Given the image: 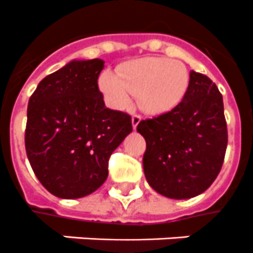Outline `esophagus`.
<instances>
[{
    "mask_svg": "<svg viewBox=\"0 0 253 253\" xmlns=\"http://www.w3.org/2000/svg\"><path fill=\"white\" fill-rule=\"evenodd\" d=\"M141 119H142V116L138 114H133L132 116V124H133V128L136 129L137 125L139 124V121H141Z\"/></svg>",
    "mask_w": 253,
    "mask_h": 253,
    "instance_id": "obj_1",
    "label": "esophagus"
}]
</instances>
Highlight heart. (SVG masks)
<instances>
[{"label":"heart","mask_w":253,"mask_h":253,"mask_svg":"<svg viewBox=\"0 0 253 253\" xmlns=\"http://www.w3.org/2000/svg\"><path fill=\"white\" fill-rule=\"evenodd\" d=\"M189 84L187 68L166 57H145L123 64L117 76L104 73L99 87L112 106L126 108L132 95H138L139 104L150 114L172 110L183 99Z\"/></svg>","instance_id":"heart-1"}]
</instances>
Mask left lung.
I'll return each instance as SVG.
<instances>
[{
	"mask_svg": "<svg viewBox=\"0 0 253 253\" xmlns=\"http://www.w3.org/2000/svg\"><path fill=\"white\" fill-rule=\"evenodd\" d=\"M146 141L147 183L169 199H191L213 184L227 147L223 99L209 77L192 70L181 102L137 125Z\"/></svg>",
	"mask_w": 253,
	"mask_h": 253,
	"instance_id": "1",
	"label": "left lung"
}]
</instances>
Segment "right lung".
<instances>
[{
    "label": "right lung",
    "instance_id": "obj_1",
    "mask_svg": "<svg viewBox=\"0 0 253 253\" xmlns=\"http://www.w3.org/2000/svg\"><path fill=\"white\" fill-rule=\"evenodd\" d=\"M99 58L72 61L40 81L28 100L26 153L46 191L80 199L108 176V161L133 130L130 115L106 108Z\"/></svg>",
    "mask_w": 253,
    "mask_h": 253
}]
</instances>
